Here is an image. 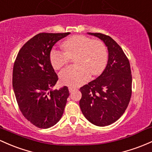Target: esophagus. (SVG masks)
Here are the masks:
<instances>
[{
    "label": "esophagus",
    "mask_w": 152,
    "mask_h": 152,
    "mask_svg": "<svg viewBox=\"0 0 152 152\" xmlns=\"http://www.w3.org/2000/svg\"><path fill=\"white\" fill-rule=\"evenodd\" d=\"M75 89H76V88L74 87V86H69V87H68V90H69L70 92H72V91H74Z\"/></svg>",
    "instance_id": "34e87169"
}]
</instances>
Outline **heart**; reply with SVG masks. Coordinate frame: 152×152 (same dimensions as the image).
<instances>
[{
  "instance_id": "obj_1",
  "label": "heart",
  "mask_w": 152,
  "mask_h": 152,
  "mask_svg": "<svg viewBox=\"0 0 152 152\" xmlns=\"http://www.w3.org/2000/svg\"><path fill=\"white\" fill-rule=\"evenodd\" d=\"M64 51L53 49L50 61L53 68L61 69L74 57L76 65L70 66L60 73L61 83L76 86L87 82L92 75H99L104 71L107 62V50L101 40L88 37L76 35L68 38L62 43Z\"/></svg>"
}]
</instances>
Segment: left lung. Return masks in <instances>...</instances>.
<instances>
[{"mask_svg": "<svg viewBox=\"0 0 152 152\" xmlns=\"http://www.w3.org/2000/svg\"><path fill=\"white\" fill-rule=\"evenodd\" d=\"M88 34L104 42L108 61L99 77L80 88L79 105L90 123L103 127L115 122L126 111L132 93V75L128 58L113 38L101 33Z\"/></svg>", "mask_w": 152, "mask_h": 152, "instance_id": "8db88e82", "label": "left lung"}]
</instances>
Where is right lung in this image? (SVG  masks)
I'll list each match as a JSON object with an SVG mask.
<instances>
[{
	"mask_svg": "<svg viewBox=\"0 0 152 152\" xmlns=\"http://www.w3.org/2000/svg\"><path fill=\"white\" fill-rule=\"evenodd\" d=\"M68 34L39 33L25 43L15 61L12 84L18 105L39 128H50L61 120L69 96L67 86L52 90L58 77L50 61L53 45Z\"/></svg>",
	"mask_w": 152,
	"mask_h": 152,
	"instance_id": "obj_1",
	"label": "right lung"
}]
</instances>
